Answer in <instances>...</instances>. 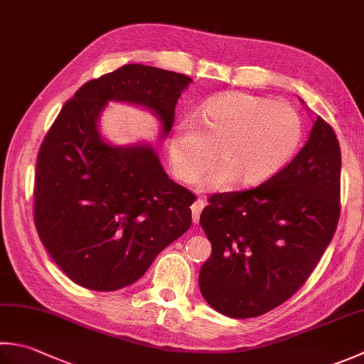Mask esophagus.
Returning <instances> with one entry per match:
<instances>
[{
    "instance_id": "esophagus-1",
    "label": "esophagus",
    "mask_w": 364,
    "mask_h": 364,
    "mask_svg": "<svg viewBox=\"0 0 364 364\" xmlns=\"http://www.w3.org/2000/svg\"><path fill=\"white\" fill-rule=\"evenodd\" d=\"M205 206V200L202 198H197V200L191 205V211H192V223L198 224V219H200V213Z\"/></svg>"
}]
</instances>
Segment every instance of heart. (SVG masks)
I'll return each instance as SVG.
<instances>
[{"label":"heart","mask_w":364,"mask_h":364,"mask_svg":"<svg viewBox=\"0 0 364 364\" xmlns=\"http://www.w3.org/2000/svg\"><path fill=\"white\" fill-rule=\"evenodd\" d=\"M303 124L289 104L247 92L210 97L196 121L183 119L170 137V164L178 180L196 181L216 156L219 164L202 180L205 191L235 181L252 188L281 172L300 146Z\"/></svg>","instance_id":"1"}]
</instances>
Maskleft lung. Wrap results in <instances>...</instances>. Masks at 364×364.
<instances>
[{"label":"left lung","mask_w":364,"mask_h":364,"mask_svg":"<svg viewBox=\"0 0 364 364\" xmlns=\"http://www.w3.org/2000/svg\"><path fill=\"white\" fill-rule=\"evenodd\" d=\"M339 191V141L317 117L301 151L272 180L210 197L200 215L211 243L198 274L205 301L233 318L257 317L287 301L330 245Z\"/></svg>","instance_id":"obj_1"}]
</instances>
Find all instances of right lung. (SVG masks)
Listing matches in <instances>:
<instances>
[{
    "label": "right lung",
    "mask_w": 364,
    "mask_h": 364,
    "mask_svg": "<svg viewBox=\"0 0 364 364\" xmlns=\"http://www.w3.org/2000/svg\"><path fill=\"white\" fill-rule=\"evenodd\" d=\"M191 83L172 70L124 64L85 83L47 132L36 162L34 223L47 252L78 286H131L191 227L194 196L170 180L153 145H113L99 131L109 102H124L151 112L164 140Z\"/></svg>",
    "instance_id": "1"
}]
</instances>
